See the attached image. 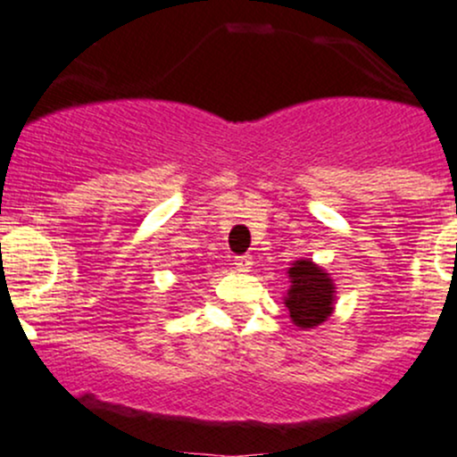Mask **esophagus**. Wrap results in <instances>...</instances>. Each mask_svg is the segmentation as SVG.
I'll return each instance as SVG.
<instances>
[{
  "label": "esophagus",
  "mask_w": 457,
  "mask_h": 457,
  "mask_svg": "<svg viewBox=\"0 0 457 457\" xmlns=\"http://www.w3.org/2000/svg\"><path fill=\"white\" fill-rule=\"evenodd\" d=\"M235 265H237L239 271H250V268H253V256L250 254L235 256Z\"/></svg>",
  "instance_id": "1"
}]
</instances>
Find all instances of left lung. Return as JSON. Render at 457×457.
<instances>
[{"label":"left lung","instance_id":"1","mask_svg":"<svg viewBox=\"0 0 457 457\" xmlns=\"http://www.w3.org/2000/svg\"><path fill=\"white\" fill-rule=\"evenodd\" d=\"M289 276L291 289L285 300L289 317L300 328L320 326L332 312V280L311 261H295L294 268H289Z\"/></svg>","mask_w":457,"mask_h":457}]
</instances>
